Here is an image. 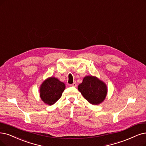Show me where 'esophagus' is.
<instances>
[{
	"mask_svg": "<svg viewBox=\"0 0 146 146\" xmlns=\"http://www.w3.org/2000/svg\"><path fill=\"white\" fill-rule=\"evenodd\" d=\"M70 87H76L77 84H76V82H74V83L72 84H70Z\"/></svg>",
	"mask_w": 146,
	"mask_h": 146,
	"instance_id": "1",
	"label": "esophagus"
}]
</instances>
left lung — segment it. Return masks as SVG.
I'll return each mask as SVG.
<instances>
[{
	"label": "left lung",
	"mask_w": 146,
	"mask_h": 146,
	"mask_svg": "<svg viewBox=\"0 0 146 146\" xmlns=\"http://www.w3.org/2000/svg\"><path fill=\"white\" fill-rule=\"evenodd\" d=\"M78 90L89 103L98 105L103 102L107 94L106 85L98 78L85 76L83 82L79 85Z\"/></svg>",
	"instance_id": "1"
}]
</instances>
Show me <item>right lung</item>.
<instances>
[{"label": "right lung", "instance_id": "right-lung-1", "mask_svg": "<svg viewBox=\"0 0 146 146\" xmlns=\"http://www.w3.org/2000/svg\"><path fill=\"white\" fill-rule=\"evenodd\" d=\"M66 88L65 84L55 78H49L43 82L40 87V98L49 105H53L60 99Z\"/></svg>", "mask_w": 146, "mask_h": 146}]
</instances>
